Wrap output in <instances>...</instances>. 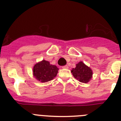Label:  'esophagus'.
<instances>
[{"label":"esophagus","instance_id":"34e87169","mask_svg":"<svg viewBox=\"0 0 121 121\" xmlns=\"http://www.w3.org/2000/svg\"><path fill=\"white\" fill-rule=\"evenodd\" d=\"M63 69H68V68H69V66H67V65H66V66H63Z\"/></svg>","mask_w":121,"mask_h":121}]
</instances>
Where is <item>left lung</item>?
<instances>
[{"mask_svg": "<svg viewBox=\"0 0 121 121\" xmlns=\"http://www.w3.org/2000/svg\"><path fill=\"white\" fill-rule=\"evenodd\" d=\"M71 72L74 78L82 83L89 82L93 75V71L91 68L82 61H79L76 65L75 68L72 69Z\"/></svg>", "mask_w": 121, "mask_h": 121, "instance_id": "obj_1", "label": "left lung"}]
</instances>
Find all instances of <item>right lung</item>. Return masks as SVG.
<instances>
[{
    "mask_svg": "<svg viewBox=\"0 0 121 121\" xmlns=\"http://www.w3.org/2000/svg\"><path fill=\"white\" fill-rule=\"evenodd\" d=\"M59 69L55 65L50 64L48 61L43 60L34 66V77L41 82H46L52 80L58 73Z\"/></svg>",
    "mask_w": 121,
    "mask_h": 121,
    "instance_id": "1",
    "label": "right lung"
}]
</instances>
